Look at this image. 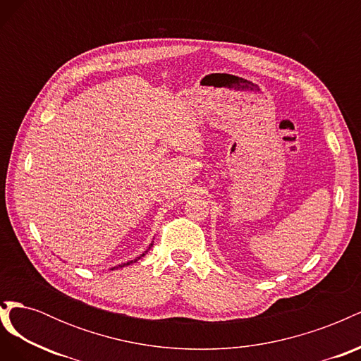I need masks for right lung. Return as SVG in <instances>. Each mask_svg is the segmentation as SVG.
Segmentation results:
<instances>
[{
  "label": "right lung",
  "mask_w": 361,
  "mask_h": 361,
  "mask_svg": "<svg viewBox=\"0 0 361 361\" xmlns=\"http://www.w3.org/2000/svg\"><path fill=\"white\" fill-rule=\"evenodd\" d=\"M152 245H154V244H152V243H150V245H149V248H147V250H146V251H145V253H143V255H140V256H138V257H137V259H134V260H129V262H126V264H122V265H117V267H114V268H111V269H117V268H123V267H128V265H130V264H134V262H137V260H138V259H141V257H143V256H145V255H146V253H147V251H149V250H150V247H152Z\"/></svg>",
  "instance_id": "obj_1"
}]
</instances>
